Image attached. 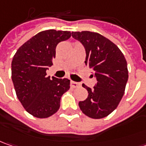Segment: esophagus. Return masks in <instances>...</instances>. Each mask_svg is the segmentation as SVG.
<instances>
[{
    "instance_id": "esophagus-1",
    "label": "esophagus",
    "mask_w": 146,
    "mask_h": 146,
    "mask_svg": "<svg viewBox=\"0 0 146 146\" xmlns=\"http://www.w3.org/2000/svg\"><path fill=\"white\" fill-rule=\"evenodd\" d=\"M71 86L73 88H77L79 86V83L76 82H73V81H71Z\"/></svg>"
}]
</instances>
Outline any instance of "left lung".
Returning a JSON list of instances; mask_svg holds the SVG:
<instances>
[{
    "label": "left lung",
    "mask_w": 146,
    "mask_h": 146,
    "mask_svg": "<svg viewBox=\"0 0 146 146\" xmlns=\"http://www.w3.org/2000/svg\"><path fill=\"white\" fill-rule=\"evenodd\" d=\"M72 36L85 47V63L97 80L93 88L82 85L88 97L79 102L80 109L90 118H104L118 107L123 98L128 78L127 61L119 48L98 33L73 31Z\"/></svg>",
    "instance_id": "obj_1"
}]
</instances>
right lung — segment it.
<instances>
[{
    "instance_id": "1",
    "label": "right lung",
    "mask_w": 146,
    "mask_h": 146,
    "mask_svg": "<svg viewBox=\"0 0 146 146\" xmlns=\"http://www.w3.org/2000/svg\"><path fill=\"white\" fill-rule=\"evenodd\" d=\"M71 37L67 31L47 30L38 33L18 48L13 56L12 81L17 97L28 113L48 118L60 108V98L70 87L67 78L47 77L52 65L56 48Z\"/></svg>"
}]
</instances>
